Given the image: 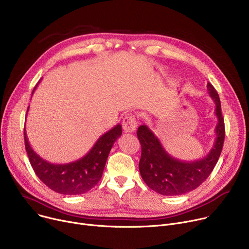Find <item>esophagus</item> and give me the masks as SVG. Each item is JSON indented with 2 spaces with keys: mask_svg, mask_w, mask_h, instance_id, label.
Segmentation results:
<instances>
[{
  "mask_svg": "<svg viewBox=\"0 0 249 249\" xmlns=\"http://www.w3.org/2000/svg\"><path fill=\"white\" fill-rule=\"evenodd\" d=\"M122 126H123V129L125 132H128V133L134 132L137 128V121H136V118L134 117V115L128 114L123 119Z\"/></svg>",
  "mask_w": 249,
  "mask_h": 249,
  "instance_id": "1",
  "label": "esophagus"
}]
</instances>
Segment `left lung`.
Instances as JSON below:
<instances>
[{"label":"left lung","mask_w":249,"mask_h":249,"mask_svg":"<svg viewBox=\"0 0 249 249\" xmlns=\"http://www.w3.org/2000/svg\"><path fill=\"white\" fill-rule=\"evenodd\" d=\"M207 89L215 103L218 123L215 128L216 138L213 147L203 159L194 161L175 159L146 125L138 127L137 137L141 144L139 172L145 184L156 193L163 196H178L197 189L210 176L219 160L225 138L224 119L216 89L210 83L207 84Z\"/></svg>","instance_id":"8db88e82"}]
</instances>
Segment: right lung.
Here are the masks:
<instances>
[{"mask_svg": "<svg viewBox=\"0 0 249 249\" xmlns=\"http://www.w3.org/2000/svg\"><path fill=\"white\" fill-rule=\"evenodd\" d=\"M37 86L38 84L34 88L32 95ZM121 134L122 126L118 124L103 134L82 159L69 163L57 164L43 160L32 149L24 128L25 148L35 174L49 189L62 195L85 194L98 184L110 150Z\"/></svg>", "mask_w": 249, "mask_h": 249, "instance_id": "add662e5", "label": "right lung"}]
</instances>
